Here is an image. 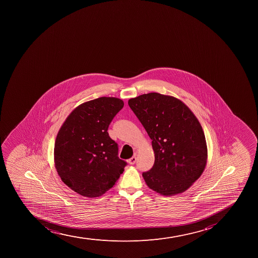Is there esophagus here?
<instances>
[{
	"label": "esophagus",
	"mask_w": 258,
	"mask_h": 258,
	"mask_svg": "<svg viewBox=\"0 0 258 258\" xmlns=\"http://www.w3.org/2000/svg\"><path fill=\"white\" fill-rule=\"evenodd\" d=\"M128 163L131 164V165H134V164H136V156H133V157H131V159H128V161H127Z\"/></svg>",
	"instance_id": "esophagus-1"
}]
</instances>
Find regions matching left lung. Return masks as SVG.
<instances>
[{
	"label": "left lung",
	"mask_w": 258,
	"mask_h": 258,
	"mask_svg": "<svg viewBox=\"0 0 258 258\" xmlns=\"http://www.w3.org/2000/svg\"><path fill=\"white\" fill-rule=\"evenodd\" d=\"M127 103L152 141L155 162L142 174L146 184L165 196L186 191L206 166V141L199 120L180 100L156 92Z\"/></svg>",
	"instance_id": "1"
}]
</instances>
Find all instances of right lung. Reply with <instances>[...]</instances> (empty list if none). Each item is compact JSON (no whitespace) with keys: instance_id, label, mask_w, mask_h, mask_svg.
I'll return each mask as SVG.
<instances>
[{"instance_id":"obj_1","label":"right lung","mask_w":258,"mask_h":258,"mask_svg":"<svg viewBox=\"0 0 258 258\" xmlns=\"http://www.w3.org/2000/svg\"><path fill=\"white\" fill-rule=\"evenodd\" d=\"M123 107L122 100L102 97L72 111L57 135L54 164L62 181L82 196L96 198L109 190L127 162L107 130Z\"/></svg>"}]
</instances>
